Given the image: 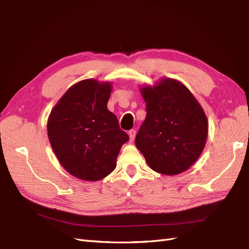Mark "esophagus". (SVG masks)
<instances>
[{"mask_svg":"<svg viewBox=\"0 0 249 249\" xmlns=\"http://www.w3.org/2000/svg\"><path fill=\"white\" fill-rule=\"evenodd\" d=\"M128 134H129V141H130V142H133V141H134V138H135V134H136L135 130H133V129L129 130V132H128Z\"/></svg>","mask_w":249,"mask_h":249,"instance_id":"34e87169","label":"esophagus"}]
</instances>
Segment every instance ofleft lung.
<instances>
[{
    "instance_id": "1",
    "label": "left lung",
    "mask_w": 249,
    "mask_h": 249,
    "mask_svg": "<svg viewBox=\"0 0 249 249\" xmlns=\"http://www.w3.org/2000/svg\"><path fill=\"white\" fill-rule=\"evenodd\" d=\"M147 116L135 146L152 170L167 176L187 171L202 154L208 120L192 93L177 79L161 78L142 86Z\"/></svg>"
}]
</instances>
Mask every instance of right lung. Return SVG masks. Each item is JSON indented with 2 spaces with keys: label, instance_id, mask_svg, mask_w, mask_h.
I'll return each instance as SVG.
<instances>
[{
  "label": "right lung",
  "instance_id": "obj_1",
  "mask_svg": "<svg viewBox=\"0 0 249 249\" xmlns=\"http://www.w3.org/2000/svg\"><path fill=\"white\" fill-rule=\"evenodd\" d=\"M111 83L93 78L71 86L52 109L47 135L59 162L85 181L106 178L129 136L107 109Z\"/></svg>",
  "mask_w": 249,
  "mask_h": 249
}]
</instances>
